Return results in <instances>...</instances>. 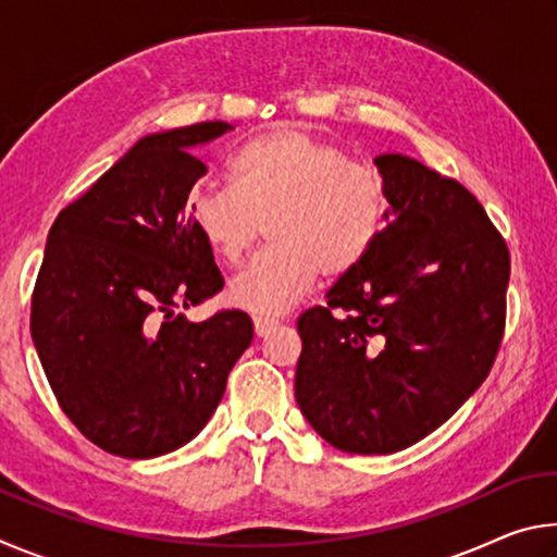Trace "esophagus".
Instances as JSON below:
<instances>
[{
    "label": "esophagus",
    "mask_w": 557,
    "mask_h": 557,
    "mask_svg": "<svg viewBox=\"0 0 557 557\" xmlns=\"http://www.w3.org/2000/svg\"><path fill=\"white\" fill-rule=\"evenodd\" d=\"M252 324H256V334H258V336H268V334L272 332V329L277 326L275 319H260V317H258Z\"/></svg>",
    "instance_id": "esophagus-1"
}]
</instances>
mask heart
<instances>
[{"instance_id":"b5f03b06","label":"heart","mask_w":557,"mask_h":557,"mask_svg":"<svg viewBox=\"0 0 557 557\" xmlns=\"http://www.w3.org/2000/svg\"><path fill=\"white\" fill-rule=\"evenodd\" d=\"M233 186H194L188 221L228 265H238L268 223L270 248L231 280V305L280 317L317 277H344L369 256L385 219V194L371 166L348 162L312 132L280 127L231 157Z\"/></svg>"}]
</instances>
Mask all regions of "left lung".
<instances>
[{"mask_svg": "<svg viewBox=\"0 0 557 557\" xmlns=\"http://www.w3.org/2000/svg\"><path fill=\"white\" fill-rule=\"evenodd\" d=\"M373 164L385 228L326 305L297 319V405L351 455L414 445L484 383L511 275L506 240L465 186L405 154Z\"/></svg>", "mask_w": 557, "mask_h": 557, "instance_id": "obj_1", "label": "left lung"}]
</instances>
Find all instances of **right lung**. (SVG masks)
<instances>
[{
  "mask_svg": "<svg viewBox=\"0 0 557 557\" xmlns=\"http://www.w3.org/2000/svg\"><path fill=\"white\" fill-rule=\"evenodd\" d=\"M228 129L143 137L49 231L32 338L61 410L110 455L152 459L194 440L252 342L240 309L206 322L178 312L223 289L186 199L206 174L194 147Z\"/></svg>",
  "mask_w": 557,
  "mask_h": 557,
  "instance_id": "1",
  "label": "right lung"
}]
</instances>
